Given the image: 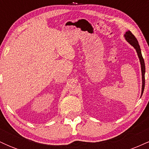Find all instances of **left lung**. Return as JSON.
Returning a JSON list of instances; mask_svg holds the SVG:
<instances>
[{
	"label": "left lung",
	"mask_w": 149,
	"mask_h": 149,
	"mask_svg": "<svg viewBox=\"0 0 149 149\" xmlns=\"http://www.w3.org/2000/svg\"><path fill=\"white\" fill-rule=\"evenodd\" d=\"M125 39L126 40L128 43L130 45H131L135 49L136 53H137V56L139 57L140 64H141V78H142V86H141V97L142 96L143 90H144V85H145V63L144 60H143L142 54H141V48H140V46L139 45V42H138L137 40L136 39V38L134 37V36L131 33L130 31H127L125 32V33L124 34Z\"/></svg>",
	"instance_id": "obj_1"
}]
</instances>
